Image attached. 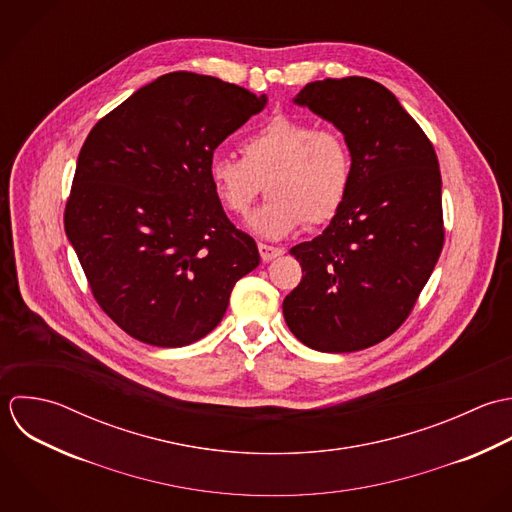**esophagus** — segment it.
I'll list each match as a JSON object with an SVG mask.
<instances>
[{
    "label": "esophagus",
    "instance_id": "esophagus-1",
    "mask_svg": "<svg viewBox=\"0 0 512 512\" xmlns=\"http://www.w3.org/2000/svg\"><path fill=\"white\" fill-rule=\"evenodd\" d=\"M258 250H260V256H262L264 262H270V260H274V258H278V256L284 254V248L270 246V244H262V242L258 244Z\"/></svg>",
    "mask_w": 512,
    "mask_h": 512
}]
</instances>
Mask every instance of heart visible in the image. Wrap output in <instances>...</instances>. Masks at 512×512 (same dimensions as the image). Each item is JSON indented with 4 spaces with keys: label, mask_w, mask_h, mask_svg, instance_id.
Returning a JSON list of instances; mask_svg holds the SVG:
<instances>
[{
    "label": "heart",
    "mask_w": 512,
    "mask_h": 512,
    "mask_svg": "<svg viewBox=\"0 0 512 512\" xmlns=\"http://www.w3.org/2000/svg\"><path fill=\"white\" fill-rule=\"evenodd\" d=\"M208 178L222 206L238 216L250 210L266 180L270 198L248 226L264 238H282L340 212L353 182V155L340 131L280 113L244 139L242 157L216 153Z\"/></svg>",
    "instance_id": "1"
}]
</instances>
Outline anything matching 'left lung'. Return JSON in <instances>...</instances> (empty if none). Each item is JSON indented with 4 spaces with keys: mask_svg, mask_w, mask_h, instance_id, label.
I'll return each instance as SVG.
<instances>
[{
    "mask_svg": "<svg viewBox=\"0 0 512 512\" xmlns=\"http://www.w3.org/2000/svg\"><path fill=\"white\" fill-rule=\"evenodd\" d=\"M294 103L343 133L353 182L330 226L290 250L304 276L284 300V318L312 349H365L407 320L443 250L439 161L423 129L377 81H314Z\"/></svg>",
    "mask_w": 512,
    "mask_h": 512,
    "instance_id": "obj_1",
    "label": "left lung"
}]
</instances>
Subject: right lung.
Returning <instances> with one entry per match:
<instances>
[{
  "label": "right lung",
  "instance_id": "add662e5",
  "mask_svg": "<svg viewBox=\"0 0 512 512\" xmlns=\"http://www.w3.org/2000/svg\"><path fill=\"white\" fill-rule=\"evenodd\" d=\"M266 101L176 71L135 91L85 139L65 232L97 304L135 340L204 338L234 284L260 264L254 238L224 214L208 163Z\"/></svg>",
  "mask_w": 512,
  "mask_h": 512
}]
</instances>
